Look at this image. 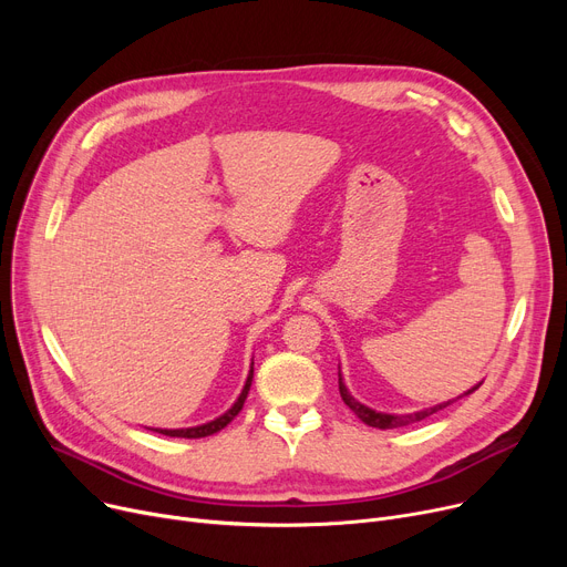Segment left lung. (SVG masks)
I'll list each match as a JSON object with an SVG mask.
<instances>
[{"label":"left lung","mask_w":567,"mask_h":567,"mask_svg":"<svg viewBox=\"0 0 567 567\" xmlns=\"http://www.w3.org/2000/svg\"><path fill=\"white\" fill-rule=\"evenodd\" d=\"M338 383H340V395H342L344 404H347L355 415H359V419H361L365 425L379 427V430H393V427H404V425H411V423H419V421L427 419V415H432V413H436V411L449 406L451 402H455V400H449V402H441V404H434V406H427V409H421V411H413V413H404V415L383 413V411H374V409L365 406L363 402H359V400H355V398L347 391V385H344V381H342L340 365H338ZM481 383H483V381H481ZM481 383H475L473 389H468L464 395H471L473 391H478ZM464 395H460V398H464ZM460 398H457V400H460Z\"/></svg>","instance_id":"1"}]
</instances>
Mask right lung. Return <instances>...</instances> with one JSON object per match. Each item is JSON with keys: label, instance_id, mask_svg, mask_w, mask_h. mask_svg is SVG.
Returning <instances> with one entry per match:
<instances>
[{"label": "right lung", "instance_id": "add662e5", "mask_svg": "<svg viewBox=\"0 0 567 567\" xmlns=\"http://www.w3.org/2000/svg\"><path fill=\"white\" fill-rule=\"evenodd\" d=\"M252 365H250V372H248V379H246V385H244V391H241V395L236 398V402L223 413V415H218V419H214V421H208V423H204V425H195V427H184V430H154V432H158V434H165V436H178V439H202V436H212V434H216V432H220L223 427H227L231 421H234V415L244 409V402H246V398H248V391H250V383H252Z\"/></svg>", "mask_w": 567, "mask_h": 567}]
</instances>
